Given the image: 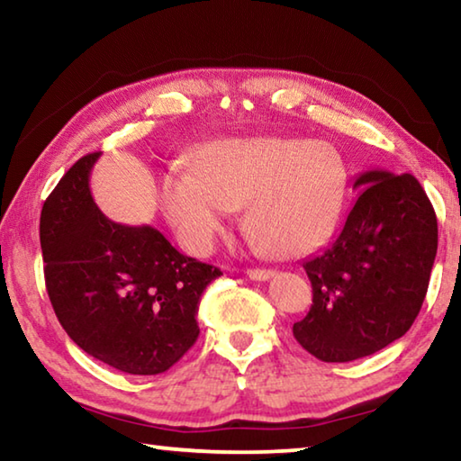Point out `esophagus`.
I'll use <instances>...</instances> for the list:
<instances>
[{"mask_svg":"<svg viewBox=\"0 0 461 461\" xmlns=\"http://www.w3.org/2000/svg\"><path fill=\"white\" fill-rule=\"evenodd\" d=\"M248 276L252 278V280H268V278H272L275 276V270H267V268H252V270H248Z\"/></svg>","mask_w":461,"mask_h":461,"instance_id":"34e87169","label":"esophagus"}]
</instances>
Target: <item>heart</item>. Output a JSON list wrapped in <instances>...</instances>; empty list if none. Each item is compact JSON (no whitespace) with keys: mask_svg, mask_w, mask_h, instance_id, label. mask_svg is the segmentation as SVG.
Segmentation results:
<instances>
[{"mask_svg":"<svg viewBox=\"0 0 461 461\" xmlns=\"http://www.w3.org/2000/svg\"><path fill=\"white\" fill-rule=\"evenodd\" d=\"M349 185L343 154L323 140L249 138L207 146L193 175L162 181L167 220L194 254L212 252L244 204V228L268 254L294 258L330 238Z\"/></svg>","mask_w":461,"mask_h":461,"instance_id":"obj_1","label":"heart"}]
</instances>
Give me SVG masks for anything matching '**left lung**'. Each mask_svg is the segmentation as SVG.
I'll use <instances>...</instances> for the list:
<instances>
[{"label":"left lung","instance_id":"1","mask_svg":"<svg viewBox=\"0 0 461 461\" xmlns=\"http://www.w3.org/2000/svg\"><path fill=\"white\" fill-rule=\"evenodd\" d=\"M338 236L303 262L313 305L294 339L323 362H352L402 338L423 305L437 254V217L412 175L366 170Z\"/></svg>","mask_w":461,"mask_h":461}]
</instances>
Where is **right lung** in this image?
<instances>
[{"label": "right lung", "instance_id": "1", "mask_svg": "<svg viewBox=\"0 0 461 461\" xmlns=\"http://www.w3.org/2000/svg\"><path fill=\"white\" fill-rule=\"evenodd\" d=\"M99 156L77 160L44 201L46 291L83 352L120 372L152 376L197 341L201 294L221 272L176 252L152 225L109 220L89 189Z\"/></svg>", "mask_w": 461, "mask_h": 461}]
</instances>
